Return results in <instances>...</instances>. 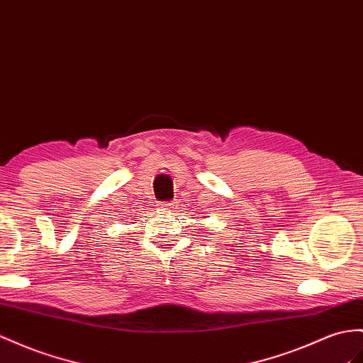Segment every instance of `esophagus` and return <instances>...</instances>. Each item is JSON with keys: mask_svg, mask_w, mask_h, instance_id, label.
Masks as SVG:
<instances>
[{"mask_svg": "<svg viewBox=\"0 0 363 363\" xmlns=\"http://www.w3.org/2000/svg\"><path fill=\"white\" fill-rule=\"evenodd\" d=\"M173 206H174V202H161L160 203V207L162 208V210H169V208H173Z\"/></svg>", "mask_w": 363, "mask_h": 363, "instance_id": "obj_1", "label": "esophagus"}]
</instances>
